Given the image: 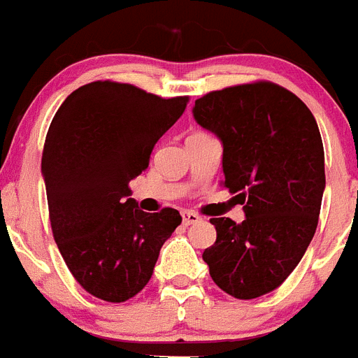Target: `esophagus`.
Instances as JSON below:
<instances>
[{"instance_id": "34e87169", "label": "esophagus", "mask_w": 358, "mask_h": 358, "mask_svg": "<svg viewBox=\"0 0 358 358\" xmlns=\"http://www.w3.org/2000/svg\"><path fill=\"white\" fill-rule=\"evenodd\" d=\"M181 215H182V223H185V225H194V223H197V221L201 220V217L196 214V212L185 210Z\"/></svg>"}]
</instances>
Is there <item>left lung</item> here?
I'll use <instances>...</instances> for the list:
<instances>
[{
    "label": "left lung",
    "mask_w": 358,
    "mask_h": 358,
    "mask_svg": "<svg viewBox=\"0 0 358 358\" xmlns=\"http://www.w3.org/2000/svg\"><path fill=\"white\" fill-rule=\"evenodd\" d=\"M194 119L223 144V186L245 212L241 223L212 217L217 238L203 259L227 294L264 296L294 271L317 230L326 188L317 120L273 82L206 93Z\"/></svg>",
    "instance_id": "1"
}]
</instances>
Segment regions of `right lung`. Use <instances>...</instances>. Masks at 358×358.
<instances>
[{
	"mask_svg": "<svg viewBox=\"0 0 358 358\" xmlns=\"http://www.w3.org/2000/svg\"><path fill=\"white\" fill-rule=\"evenodd\" d=\"M186 102L99 80L73 91L49 126L41 173L52 236L76 282L100 300L120 303L143 291L181 225L176 208L138 210L129 181Z\"/></svg>",
	"mask_w": 358,
	"mask_h": 358,
	"instance_id": "obj_1",
	"label": "right lung"
}]
</instances>
